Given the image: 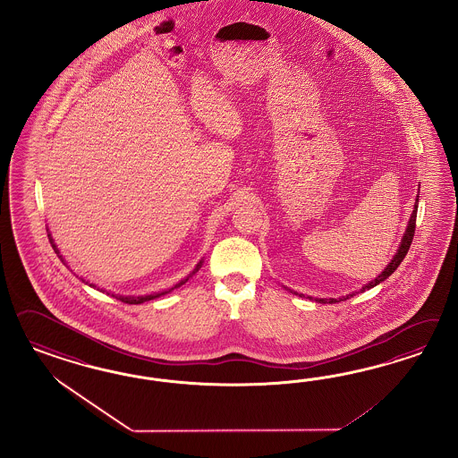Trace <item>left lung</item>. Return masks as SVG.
Wrapping results in <instances>:
<instances>
[{
	"label": "left lung",
	"instance_id": "8db88e82",
	"mask_svg": "<svg viewBox=\"0 0 458 458\" xmlns=\"http://www.w3.org/2000/svg\"><path fill=\"white\" fill-rule=\"evenodd\" d=\"M416 203H418V198H416ZM413 209V213H411V218H410V223H408V228H406V232H404V236H403L402 245L398 247V251H396V255L393 257V260L389 262L388 267L377 276V277L373 280V282H369L368 285H364L360 292L369 291V289H373L375 285L377 284H381L383 280H386V278L398 268V265L402 264L403 259L406 257V253H408V250H410V245H411V242H413V235H415V226H416V211H418V207ZM358 293V292H356ZM354 292L352 293H349L346 297H341V299H316L318 302H322V304H326V302H329V304H335V302H341V301H346L349 297H352V295H356Z\"/></svg>",
	"mask_w": 458,
	"mask_h": 458
}]
</instances>
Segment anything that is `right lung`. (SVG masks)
<instances>
[{
	"instance_id": "add662e5",
	"label": "right lung",
	"mask_w": 458,
	"mask_h": 458,
	"mask_svg": "<svg viewBox=\"0 0 458 458\" xmlns=\"http://www.w3.org/2000/svg\"><path fill=\"white\" fill-rule=\"evenodd\" d=\"M48 236H50V235H48ZM50 243H52V249L55 250V253H56V255H58V259H60V260H62V262H64V264H65V260H64V257H62V255H60V251H58V249H56L55 243H54V240H52V236H50ZM201 264H203V262H199V264L196 265V268H194L193 272H191V276H193L194 272H198V268H199V267H201ZM191 276H190V277H191ZM190 277H188V278H190ZM188 278H184V280H181L180 284H176V285H174V287H171V289H167V291L156 292V293H149V295H140V297H131V295H129V297H127V295H114V293H112V295H114V297H115V299H119V301H121V302H125V304H142V302H148V301H153V299H157V297H161V295H165V293H167V292L174 291V289H176V287H180V285H182V284H184V282H186V280H188ZM82 282H85V280H83V278H82ZM85 284H87V282H85ZM92 287H94V285H92Z\"/></svg>"
}]
</instances>
